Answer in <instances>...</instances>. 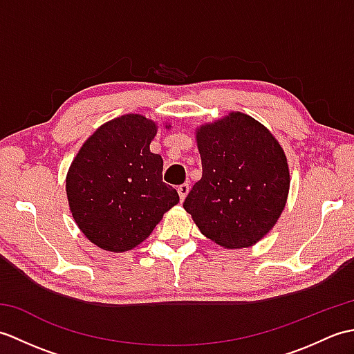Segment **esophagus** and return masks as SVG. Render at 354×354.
<instances>
[{"mask_svg":"<svg viewBox=\"0 0 354 354\" xmlns=\"http://www.w3.org/2000/svg\"><path fill=\"white\" fill-rule=\"evenodd\" d=\"M189 190H190V185L187 184V183H184V184H181V185H178V193H179V198H181V201L185 199V196H187V193H189Z\"/></svg>","mask_w":354,"mask_h":354,"instance_id":"34e87169","label":"esophagus"}]
</instances>
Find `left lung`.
Listing matches in <instances>:
<instances>
[{
	"instance_id": "1",
	"label": "left lung",
	"mask_w": 354,
	"mask_h": 354,
	"mask_svg": "<svg viewBox=\"0 0 354 354\" xmlns=\"http://www.w3.org/2000/svg\"><path fill=\"white\" fill-rule=\"evenodd\" d=\"M202 178L184 201L201 232L225 248H246L268 234L289 192L283 149L265 126L232 112L198 131Z\"/></svg>"
}]
</instances>
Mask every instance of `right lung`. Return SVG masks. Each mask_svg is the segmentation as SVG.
<instances>
[{"label": "right lung", "instance_id": "obj_1", "mask_svg": "<svg viewBox=\"0 0 354 354\" xmlns=\"http://www.w3.org/2000/svg\"><path fill=\"white\" fill-rule=\"evenodd\" d=\"M152 120L138 114L111 120L79 150L66 176V196L82 232L102 250L129 251L150 236L179 202L162 183V158L150 152Z\"/></svg>", "mask_w": 354, "mask_h": 354}]
</instances>
